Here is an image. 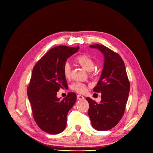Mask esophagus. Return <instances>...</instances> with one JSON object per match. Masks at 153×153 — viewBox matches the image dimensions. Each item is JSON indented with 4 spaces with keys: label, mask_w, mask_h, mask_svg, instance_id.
I'll return each mask as SVG.
<instances>
[{
    "label": "esophagus",
    "mask_w": 153,
    "mask_h": 153,
    "mask_svg": "<svg viewBox=\"0 0 153 153\" xmlns=\"http://www.w3.org/2000/svg\"><path fill=\"white\" fill-rule=\"evenodd\" d=\"M77 98L78 100H84V97L81 95H77Z\"/></svg>",
    "instance_id": "obj_1"
}]
</instances>
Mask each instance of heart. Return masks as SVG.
Here are the masks:
<instances>
[{
	"label": "heart",
	"mask_w": 153,
	"mask_h": 153,
	"mask_svg": "<svg viewBox=\"0 0 153 153\" xmlns=\"http://www.w3.org/2000/svg\"><path fill=\"white\" fill-rule=\"evenodd\" d=\"M76 62L81 66L85 71L90 72L93 70L95 63L93 59L86 54H81L78 56L75 59ZM71 68L68 62H66L63 66V74L66 79L71 76ZM71 89L79 94H84L87 91V85L80 82H75L71 85Z\"/></svg>",
	"instance_id": "obj_1"
}]
</instances>
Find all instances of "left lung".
I'll use <instances>...</instances> for the list:
<instances>
[{
    "mask_svg": "<svg viewBox=\"0 0 153 153\" xmlns=\"http://www.w3.org/2000/svg\"><path fill=\"white\" fill-rule=\"evenodd\" d=\"M89 46L101 51L104 64L99 81L93 89L102 94V100L97 103L90 97L85 98L89 103L88 115L94 129L107 131L116 126L124 114L130 82L125 63L119 54L103 45Z\"/></svg>",
    "mask_w": 153,
    "mask_h": 153,
    "instance_id": "left-lung-1",
    "label": "left lung"
}]
</instances>
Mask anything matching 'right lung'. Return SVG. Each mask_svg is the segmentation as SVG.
<instances>
[{
    "mask_svg": "<svg viewBox=\"0 0 153 153\" xmlns=\"http://www.w3.org/2000/svg\"><path fill=\"white\" fill-rule=\"evenodd\" d=\"M79 47L59 46L53 48L35 64L32 71L27 95L38 126L51 134L62 132L66 126L69 111L76 101L74 92L62 100L57 97L60 88H67L63 66L67 59Z\"/></svg>",
    "mask_w": 153,
    "mask_h": 153,
    "instance_id": "add662e5",
    "label": "right lung"
}]
</instances>
